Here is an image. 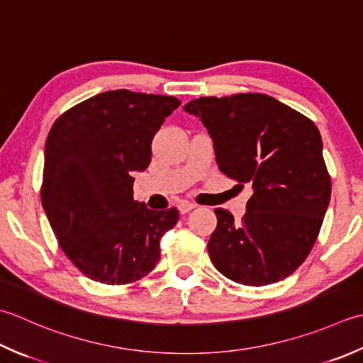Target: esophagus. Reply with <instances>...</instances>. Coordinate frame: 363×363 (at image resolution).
I'll return each instance as SVG.
<instances>
[{
    "mask_svg": "<svg viewBox=\"0 0 363 363\" xmlns=\"http://www.w3.org/2000/svg\"><path fill=\"white\" fill-rule=\"evenodd\" d=\"M177 209H179L181 214H187V212H190L191 209H195V204L184 201V203H181L179 206H177Z\"/></svg>",
    "mask_w": 363,
    "mask_h": 363,
    "instance_id": "obj_1",
    "label": "esophagus"
}]
</instances>
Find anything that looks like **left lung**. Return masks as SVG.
<instances>
[{
  "label": "left lung",
  "mask_w": 363,
  "mask_h": 363,
  "mask_svg": "<svg viewBox=\"0 0 363 363\" xmlns=\"http://www.w3.org/2000/svg\"><path fill=\"white\" fill-rule=\"evenodd\" d=\"M208 129L218 169L253 195L240 222L217 208L208 250L220 274L247 286L280 281L313 248L330 176L313 121L266 94L200 97L184 105Z\"/></svg>",
  "instance_id": "1"
}]
</instances>
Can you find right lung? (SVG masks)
<instances>
[{"label": "right lung", "instance_id": "obj_1", "mask_svg": "<svg viewBox=\"0 0 363 363\" xmlns=\"http://www.w3.org/2000/svg\"><path fill=\"white\" fill-rule=\"evenodd\" d=\"M181 105L172 96L101 92L55 121L40 200L56 239L89 279L125 285L152 271L179 211L133 200V173L151 163L154 135Z\"/></svg>", "mask_w": 363, "mask_h": 363}]
</instances>
